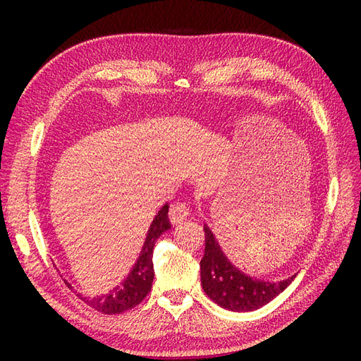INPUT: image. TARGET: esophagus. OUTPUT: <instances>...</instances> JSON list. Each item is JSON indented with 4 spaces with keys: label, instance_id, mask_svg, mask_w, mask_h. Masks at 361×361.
Segmentation results:
<instances>
[{
    "label": "esophagus",
    "instance_id": "1",
    "mask_svg": "<svg viewBox=\"0 0 361 361\" xmlns=\"http://www.w3.org/2000/svg\"><path fill=\"white\" fill-rule=\"evenodd\" d=\"M189 216V206L183 202H175L171 209H169V219H171L172 225L180 224V221L185 220Z\"/></svg>",
    "mask_w": 361,
    "mask_h": 361
}]
</instances>
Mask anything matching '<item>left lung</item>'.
<instances>
[{
  "instance_id": "1",
  "label": "left lung",
  "mask_w": 361,
  "mask_h": 361,
  "mask_svg": "<svg viewBox=\"0 0 361 361\" xmlns=\"http://www.w3.org/2000/svg\"><path fill=\"white\" fill-rule=\"evenodd\" d=\"M202 287L220 307L233 312H252L282 293L296 274L279 282L256 279L239 270L221 251L209 226L204 225V256L200 260Z\"/></svg>"
}]
</instances>
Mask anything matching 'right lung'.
<instances>
[{"mask_svg": "<svg viewBox=\"0 0 361 361\" xmlns=\"http://www.w3.org/2000/svg\"><path fill=\"white\" fill-rule=\"evenodd\" d=\"M167 212L169 204L166 203L163 208L159 209L155 219H153L147 231V237H145L141 255L137 257L136 264L133 265L132 271L128 273L127 278L122 281L118 287H114L111 291L102 296L87 298L78 293V296L83 302L88 304L90 307H93L97 312L105 313V315H118V313L136 307V305L149 295L153 276H155L152 262L153 247H155V242L159 239V235L166 233L167 229L172 226L171 221H169ZM65 283L70 288H73L68 282Z\"/></svg>", "mask_w": 361, "mask_h": 361, "instance_id": "right-lung-1", "label": "right lung"}]
</instances>
